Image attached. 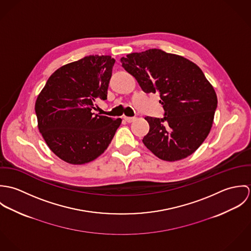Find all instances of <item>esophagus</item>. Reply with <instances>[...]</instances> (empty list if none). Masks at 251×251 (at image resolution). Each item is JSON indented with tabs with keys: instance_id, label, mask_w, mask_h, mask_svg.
I'll use <instances>...</instances> for the list:
<instances>
[{
	"instance_id": "obj_1",
	"label": "esophagus",
	"mask_w": 251,
	"mask_h": 251,
	"mask_svg": "<svg viewBox=\"0 0 251 251\" xmlns=\"http://www.w3.org/2000/svg\"><path fill=\"white\" fill-rule=\"evenodd\" d=\"M124 120L127 123H131L135 120V117H124Z\"/></svg>"
}]
</instances>
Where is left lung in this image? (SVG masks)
Here are the masks:
<instances>
[{
    "mask_svg": "<svg viewBox=\"0 0 251 251\" xmlns=\"http://www.w3.org/2000/svg\"><path fill=\"white\" fill-rule=\"evenodd\" d=\"M122 67L135 77L145 93H158L164 117H146L150 130L143 143L166 161L193 153L207 138L217 98L201 69L189 60L160 49L131 53Z\"/></svg>",
    "mask_w": 251,
    "mask_h": 251,
    "instance_id": "8db88e82",
    "label": "left lung"
}]
</instances>
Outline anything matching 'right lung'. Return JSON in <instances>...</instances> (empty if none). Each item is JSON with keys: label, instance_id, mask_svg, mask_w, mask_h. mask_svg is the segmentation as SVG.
Returning <instances> with one entry per match:
<instances>
[{"label": "right lung", "instance_id": "right-lung-1", "mask_svg": "<svg viewBox=\"0 0 251 251\" xmlns=\"http://www.w3.org/2000/svg\"><path fill=\"white\" fill-rule=\"evenodd\" d=\"M115 60L91 55L65 65L47 80L36 99L39 132L49 149L71 164L99 157L122 120L95 115L96 101L107 100Z\"/></svg>", "mask_w": 251, "mask_h": 251}]
</instances>
